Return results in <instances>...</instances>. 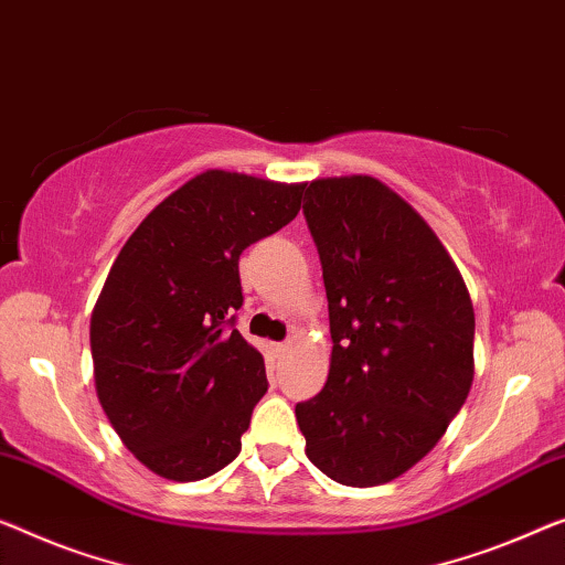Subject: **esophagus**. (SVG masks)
I'll list each match as a JSON object with an SVG mask.
<instances>
[{
  "mask_svg": "<svg viewBox=\"0 0 565 565\" xmlns=\"http://www.w3.org/2000/svg\"><path fill=\"white\" fill-rule=\"evenodd\" d=\"M274 350H276V355H279V358H281V355H286V352H289V350H291V342H289V340H286V342H279V344H276V348H274Z\"/></svg>",
  "mask_w": 565,
  "mask_h": 565,
  "instance_id": "esophagus-1",
  "label": "esophagus"
}]
</instances>
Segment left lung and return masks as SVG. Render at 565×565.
<instances>
[{"label":"left lung","mask_w":565,"mask_h":565,"mask_svg":"<svg viewBox=\"0 0 565 565\" xmlns=\"http://www.w3.org/2000/svg\"><path fill=\"white\" fill-rule=\"evenodd\" d=\"M330 301V375L297 406L307 457L348 487L406 475L439 444L475 381V307L424 217L370 174L305 195Z\"/></svg>","instance_id":"1"}]
</instances>
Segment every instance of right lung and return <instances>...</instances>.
I'll use <instances>...</instances> for the list:
<instances>
[{
  "label": "right lung",
  "instance_id": "right-lung-1",
  "mask_svg": "<svg viewBox=\"0 0 565 565\" xmlns=\"http://www.w3.org/2000/svg\"><path fill=\"white\" fill-rule=\"evenodd\" d=\"M305 182L205 170L129 235L90 315L100 408L149 471L198 482L241 454L268 388L264 355L233 330L238 258L284 228Z\"/></svg>",
  "mask_w": 565,
  "mask_h": 565
}]
</instances>
